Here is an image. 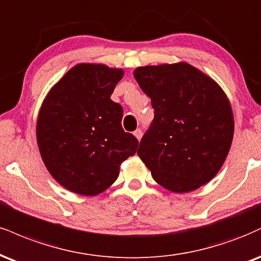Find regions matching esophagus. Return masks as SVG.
I'll return each instance as SVG.
<instances>
[{
    "instance_id": "1",
    "label": "esophagus",
    "mask_w": 261,
    "mask_h": 261,
    "mask_svg": "<svg viewBox=\"0 0 261 261\" xmlns=\"http://www.w3.org/2000/svg\"><path fill=\"white\" fill-rule=\"evenodd\" d=\"M134 135H135V137H136V139L140 141L141 139H142V135H143L142 130H141V128H137V130L134 133Z\"/></svg>"
}]
</instances>
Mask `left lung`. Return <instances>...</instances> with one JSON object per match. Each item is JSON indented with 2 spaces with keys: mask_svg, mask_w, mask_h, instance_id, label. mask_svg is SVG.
I'll list each match as a JSON object with an SVG mask.
<instances>
[{
  "mask_svg": "<svg viewBox=\"0 0 261 261\" xmlns=\"http://www.w3.org/2000/svg\"><path fill=\"white\" fill-rule=\"evenodd\" d=\"M134 76L154 108L137 150L154 181L175 193L208 184L233 139V114L224 90L186 62L139 67Z\"/></svg>",
  "mask_w": 261,
  "mask_h": 261,
  "instance_id": "obj_1",
  "label": "left lung"
}]
</instances>
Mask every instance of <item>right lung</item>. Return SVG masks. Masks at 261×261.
<instances>
[{
  "instance_id": "add662e5",
  "label": "right lung",
  "mask_w": 261,
  "mask_h": 261,
  "mask_svg": "<svg viewBox=\"0 0 261 261\" xmlns=\"http://www.w3.org/2000/svg\"><path fill=\"white\" fill-rule=\"evenodd\" d=\"M124 70L80 63L52 86L41 105L36 140L52 177L70 192L97 196L114 184L139 141L121 127L111 96Z\"/></svg>"
}]
</instances>
